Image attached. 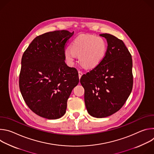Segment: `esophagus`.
I'll return each instance as SVG.
<instances>
[{
    "instance_id": "34e87169",
    "label": "esophagus",
    "mask_w": 154,
    "mask_h": 154,
    "mask_svg": "<svg viewBox=\"0 0 154 154\" xmlns=\"http://www.w3.org/2000/svg\"><path fill=\"white\" fill-rule=\"evenodd\" d=\"M83 75V72H82V71H79V79H80L81 78V77H82V75Z\"/></svg>"
}]
</instances>
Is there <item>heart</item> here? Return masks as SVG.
Listing matches in <instances>:
<instances>
[{
    "mask_svg": "<svg viewBox=\"0 0 154 154\" xmlns=\"http://www.w3.org/2000/svg\"><path fill=\"white\" fill-rule=\"evenodd\" d=\"M106 51V44L101 38L93 35H81L72 42L71 49L64 51L66 59L70 64L75 60L76 55L85 67L94 68L103 60Z\"/></svg>",
    "mask_w": 154,
    "mask_h": 154,
    "instance_id": "b5f03b06",
    "label": "heart"
}]
</instances>
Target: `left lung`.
I'll return each mask as SVG.
<instances>
[{"label":"left lung","instance_id":"1","mask_svg":"<svg viewBox=\"0 0 154 154\" xmlns=\"http://www.w3.org/2000/svg\"><path fill=\"white\" fill-rule=\"evenodd\" d=\"M100 35L107 41L105 56L80 80L85 90L87 111L98 118L119 110L130 96L134 82L132 58L124 42L110 34Z\"/></svg>","mask_w":154,"mask_h":154}]
</instances>
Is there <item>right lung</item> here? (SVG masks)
Returning a JSON list of instances; mask_svg holds the SVG:
<instances>
[{"mask_svg":"<svg viewBox=\"0 0 154 154\" xmlns=\"http://www.w3.org/2000/svg\"><path fill=\"white\" fill-rule=\"evenodd\" d=\"M73 35L74 32L63 30L39 35L22 57L19 89L29 108L41 117H62L79 82L77 69L64 61L65 47Z\"/></svg>","mask_w":154,"mask_h":154,"instance_id":"obj_1","label":"right lung"}]
</instances>
